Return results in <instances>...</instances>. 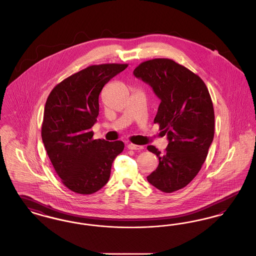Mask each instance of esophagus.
Masks as SVG:
<instances>
[{"mask_svg": "<svg viewBox=\"0 0 256 256\" xmlns=\"http://www.w3.org/2000/svg\"><path fill=\"white\" fill-rule=\"evenodd\" d=\"M128 148L130 150H142L143 148V146H139V145H134V144H128Z\"/></svg>", "mask_w": 256, "mask_h": 256, "instance_id": "obj_1", "label": "esophagus"}]
</instances>
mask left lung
Wrapping results in <instances>:
<instances>
[{"label":"left lung","instance_id":"obj_1","mask_svg":"<svg viewBox=\"0 0 256 256\" xmlns=\"http://www.w3.org/2000/svg\"><path fill=\"white\" fill-rule=\"evenodd\" d=\"M134 74L160 98L154 122L169 141L163 154L154 146L146 148L159 160L146 180L164 193L182 189L200 170L214 138L215 116L208 89L198 74L169 58L142 62Z\"/></svg>","mask_w":256,"mask_h":256}]
</instances>
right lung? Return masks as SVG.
Returning a JSON list of instances; mask_svg holds the SVG:
<instances>
[{
    "instance_id": "add662e5",
    "label": "right lung",
    "mask_w": 256,
    "mask_h": 256,
    "mask_svg": "<svg viewBox=\"0 0 256 256\" xmlns=\"http://www.w3.org/2000/svg\"><path fill=\"white\" fill-rule=\"evenodd\" d=\"M128 64L92 65L62 80L50 93L41 136L50 160L71 191L89 195L110 180L111 166L124 148L122 141L93 139L98 96L104 84Z\"/></svg>"
}]
</instances>
